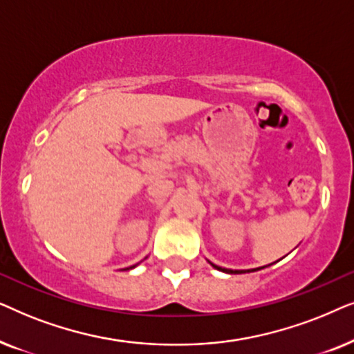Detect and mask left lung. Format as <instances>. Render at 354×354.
Returning a JSON list of instances; mask_svg holds the SVG:
<instances>
[{
    "label": "left lung",
    "mask_w": 354,
    "mask_h": 354,
    "mask_svg": "<svg viewBox=\"0 0 354 354\" xmlns=\"http://www.w3.org/2000/svg\"><path fill=\"white\" fill-rule=\"evenodd\" d=\"M207 263H209L212 268L214 269H217V270H221V272H225V274H245V272H254V270H259V269H264V268H258V269H251V270H232V269H225V268H219V266H216V264H212L211 261H207ZM275 263H277V261H275ZM274 264V263H272ZM270 266V264H269Z\"/></svg>",
    "instance_id": "1"
}]
</instances>
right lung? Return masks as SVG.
<instances>
[{
  "label": "right lung",
  "instance_id": "right-lung-1",
  "mask_svg": "<svg viewBox=\"0 0 354 354\" xmlns=\"http://www.w3.org/2000/svg\"><path fill=\"white\" fill-rule=\"evenodd\" d=\"M137 266H138V264H135V266H130V268H125V269H124V270H130V269H133V268H137Z\"/></svg>",
  "mask_w": 354,
  "mask_h": 354
}]
</instances>
